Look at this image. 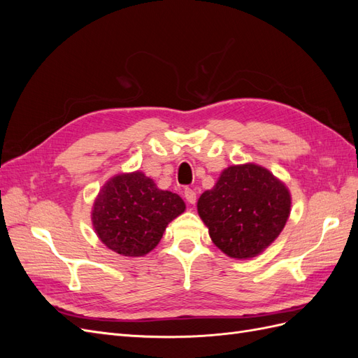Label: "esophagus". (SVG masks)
Instances as JSON below:
<instances>
[{"label":"esophagus","instance_id":"1","mask_svg":"<svg viewBox=\"0 0 358 358\" xmlns=\"http://www.w3.org/2000/svg\"><path fill=\"white\" fill-rule=\"evenodd\" d=\"M183 196H185L187 201H188V203H191V204H194V203H196V200H197V194H196V191L191 189V188H185V189H183Z\"/></svg>","mask_w":358,"mask_h":358}]
</instances>
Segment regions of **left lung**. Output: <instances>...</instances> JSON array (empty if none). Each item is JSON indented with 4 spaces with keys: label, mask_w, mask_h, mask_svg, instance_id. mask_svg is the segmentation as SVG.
I'll return each instance as SVG.
<instances>
[{
    "label": "left lung",
    "mask_w": 358,
    "mask_h": 358,
    "mask_svg": "<svg viewBox=\"0 0 358 358\" xmlns=\"http://www.w3.org/2000/svg\"><path fill=\"white\" fill-rule=\"evenodd\" d=\"M197 210L212 242L229 257L246 259L262 254L284 230L291 196L284 182L249 162L225 169L201 194Z\"/></svg>",
    "instance_id": "8db88e82"
}]
</instances>
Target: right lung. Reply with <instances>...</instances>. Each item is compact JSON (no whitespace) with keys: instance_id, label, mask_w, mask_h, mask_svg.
Returning <instances> with one entry per match:
<instances>
[{"instance_id":"add662e5","label":"right lung","mask_w":358,"mask_h":358,"mask_svg":"<svg viewBox=\"0 0 358 358\" xmlns=\"http://www.w3.org/2000/svg\"><path fill=\"white\" fill-rule=\"evenodd\" d=\"M183 210L185 203L178 194L157 188L145 173H122L100 189L92 209V225L112 251L142 257L152 251L169 222Z\"/></svg>"}]
</instances>
